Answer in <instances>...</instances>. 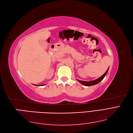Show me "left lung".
Instances as JSON below:
<instances>
[{
    "mask_svg": "<svg viewBox=\"0 0 133 133\" xmlns=\"http://www.w3.org/2000/svg\"><path fill=\"white\" fill-rule=\"evenodd\" d=\"M108 69H109V68H108ZM108 69H107V70L106 71L105 73L103 74V75H102L101 77H99V78L96 79L95 80L91 81H81V80H78V79H77V81L78 82H79L81 84H82L83 85L86 86H93V85H96V84H98V83H99L100 81H102L103 79V78H104V77L106 76L107 73V72H108Z\"/></svg>",
    "mask_w": 133,
    "mask_h": 133,
    "instance_id": "1",
    "label": "left lung"
}]
</instances>
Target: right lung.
<instances>
[{
  "label": "right lung",
  "instance_id": "obj_1",
  "mask_svg": "<svg viewBox=\"0 0 133 133\" xmlns=\"http://www.w3.org/2000/svg\"><path fill=\"white\" fill-rule=\"evenodd\" d=\"M43 85H41V86H43ZM37 86H38V85H37Z\"/></svg>",
  "mask_w": 133,
  "mask_h": 133
}]
</instances>
